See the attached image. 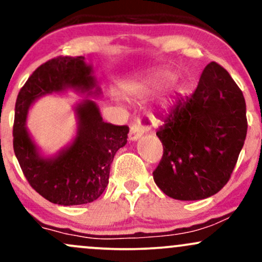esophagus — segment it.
I'll use <instances>...</instances> for the list:
<instances>
[{"label":"esophagus","instance_id":"34e87169","mask_svg":"<svg viewBox=\"0 0 262 262\" xmlns=\"http://www.w3.org/2000/svg\"><path fill=\"white\" fill-rule=\"evenodd\" d=\"M146 129H148V127H146L143 122L137 121L135 122V124H133L130 127V130H129V134H128V139L130 141L138 140L141 135L145 133Z\"/></svg>","mask_w":262,"mask_h":262}]
</instances>
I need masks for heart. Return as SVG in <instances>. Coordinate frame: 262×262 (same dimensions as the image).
I'll use <instances>...</instances> for the list:
<instances>
[{
  "instance_id": "heart-1",
  "label": "heart",
  "mask_w": 262,
  "mask_h": 262,
  "mask_svg": "<svg viewBox=\"0 0 262 262\" xmlns=\"http://www.w3.org/2000/svg\"><path fill=\"white\" fill-rule=\"evenodd\" d=\"M172 79L171 74L160 73L151 76L140 77V79L129 80L125 81L122 85V92L124 93L127 97L130 98H145L151 95L156 89L164 85L166 81Z\"/></svg>"
}]
</instances>
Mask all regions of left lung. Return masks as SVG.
Returning a JSON list of instances; mask_svg holds the SVG:
<instances>
[{
  "instance_id": "obj_1",
  "label": "left lung",
  "mask_w": 262,
  "mask_h": 262,
  "mask_svg": "<svg viewBox=\"0 0 262 262\" xmlns=\"http://www.w3.org/2000/svg\"><path fill=\"white\" fill-rule=\"evenodd\" d=\"M246 130L242 90L224 68L209 62L194 92L177 100L156 132L164 154L155 183L180 201L213 196L229 181Z\"/></svg>"
}]
</instances>
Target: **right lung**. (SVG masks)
<instances>
[{
	"label": "right lung",
	"instance_id": "obj_1",
	"mask_svg": "<svg viewBox=\"0 0 262 262\" xmlns=\"http://www.w3.org/2000/svg\"><path fill=\"white\" fill-rule=\"evenodd\" d=\"M68 89L90 96L101 93L83 56L54 58L31 75L17 97L13 149L27 181L40 196L60 206H77L103 193L111 164L127 144L129 128L103 122L97 104L83 100L75 107L77 133L73 143L53 158L41 156L26 128L29 107L41 96Z\"/></svg>",
	"mask_w": 262,
	"mask_h": 262
}]
</instances>
